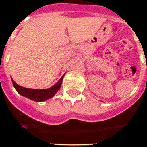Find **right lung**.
Segmentation results:
<instances>
[{
  "instance_id": "obj_1",
  "label": "right lung",
  "mask_w": 147,
  "mask_h": 147,
  "mask_svg": "<svg viewBox=\"0 0 147 147\" xmlns=\"http://www.w3.org/2000/svg\"><path fill=\"white\" fill-rule=\"evenodd\" d=\"M64 75L61 78V79L58 81L53 86L49 89H29V88H25L21 86L18 85L12 79L13 85L16 90L22 96H25L28 99L34 100L35 102H41V101H45L47 99L53 97L55 94L57 92L59 89L61 88L62 80H63Z\"/></svg>"
}]
</instances>
